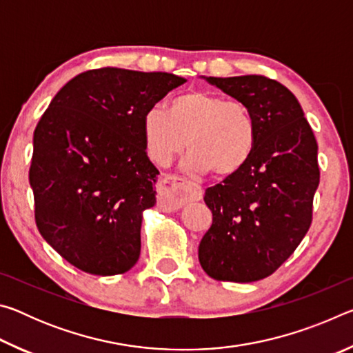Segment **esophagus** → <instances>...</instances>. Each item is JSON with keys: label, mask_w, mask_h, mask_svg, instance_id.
Wrapping results in <instances>:
<instances>
[{"label": "esophagus", "mask_w": 353, "mask_h": 353, "mask_svg": "<svg viewBox=\"0 0 353 353\" xmlns=\"http://www.w3.org/2000/svg\"><path fill=\"white\" fill-rule=\"evenodd\" d=\"M160 185H162L163 191L160 193L159 204L170 208V210L181 208L188 201L201 199L202 190L199 185L191 183L187 179L176 174H162L160 176Z\"/></svg>", "instance_id": "1"}]
</instances>
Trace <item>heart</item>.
Here are the masks:
<instances>
[{"mask_svg": "<svg viewBox=\"0 0 353 353\" xmlns=\"http://www.w3.org/2000/svg\"><path fill=\"white\" fill-rule=\"evenodd\" d=\"M168 112L154 105L143 115V140L154 163H171L187 145L190 171L223 177L240 171L254 152L255 118L240 99L194 90L172 98Z\"/></svg>", "mask_w": 353, "mask_h": 353, "instance_id": "obj_1", "label": "heart"}]
</instances>
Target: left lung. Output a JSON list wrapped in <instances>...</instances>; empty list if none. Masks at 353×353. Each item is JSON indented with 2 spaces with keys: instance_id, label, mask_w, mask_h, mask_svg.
Returning a JSON list of instances; mask_svg holds the SVG:
<instances>
[{
  "instance_id": "obj_1",
  "label": "left lung",
  "mask_w": 353,
  "mask_h": 353,
  "mask_svg": "<svg viewBox=\"0 0 353 353\" xmlns=\"http://www.w3.org/2000/svg\"><path fill=\"white\" fill-rule=\"evenodd\" d=\"M255 118L248 163L205 190L213 223L199 244V263L221 282H256L276 272L312 225L319 185L318 143L288 88L260 74L207 77Z\"/></svg>"
}]
</instances>
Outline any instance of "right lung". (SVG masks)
<instances>
[{
  "label": "right lung",
  "instance_id": "1",
  "mask_svg": "<svg viewBox=\"0 0 353 353\" xmlns=\"http://www.w3.org/2000/svg\"><path fill=\"white\" fill-rule=\"evenodd\" d=\"M185 81L162 71L88 70L41 115L29 168L35 224L77 270L115 276L139 260L143 212L155 204L159 174L143 115Z\"/></svg>",
  "mask_w": 353,
  "mask_h": 353
}]
</instances>
